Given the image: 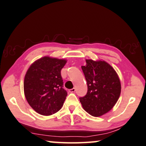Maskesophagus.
<instances>
[{
	"label": "esophagus",
	"instance_id": "1",
	"mask_svg": "<svg viewBox=\"0 0 146 146\" xmlns=\"http://www.w3.org/2000/svg\"><path fill=\"white\" fill-rule=\"evenodd\" d=\"M75 91H76V89L75 88H72L71 89H69V92H71V93H74Z\"/></svg>",
	"mask_w": 146,
	"mask_h": 146
}]
</instances>
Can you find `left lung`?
Instances as JSON below:
<instances>
[{
    "label": "left lung",
    "mask_w": 146,
    "mask_h": 146,
    "mask_svg": "<svg viewBox=\"0 0 146 146\" xmlns=\"http://www.w3.org/2000/svg\"><path fill=\"white\" fill-rule=\"evenodd\" d=\"M87 84V93L79 98L83 108L94 117L106 113L117 103L121 83L115 70L104 61L86 59L81 66Z\"/></svg>",
    "instance_id": "1"
}]
</instances>
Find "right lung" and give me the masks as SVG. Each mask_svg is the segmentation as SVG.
Segmentation results:
<instances>
[{
  "label": "right lung",
  "mask_w": 146,
  "mask_h": 146,
  "mask_svg": "<svg viewBox=\"0 0 146 146\" xmlns=\"http://www.w3.org/2000/svg\"><path fill=\"white\" fill-rule=\"evenodd\" d=\"M66 63L65 59L43 57L27 70L24 80L25 98L40 115H50L63 106L67 92L63 88L61 71Z\"/></svg>",
  "instance_id": "obj_1"
}]
</instances>
